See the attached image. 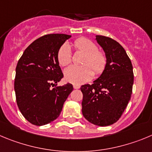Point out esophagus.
<instances>
[{
	"label": "esophagus",
	"mask_w": 152,
	"mask_h": 152,
	"mask_svg": "<svg viewBox=\"0 0 152 152\" xmlns=\"http://www.w3.org/2000/svg\"><path fill=\"white\" fill-rule=\"evenodd\" d=\"M73 88H74L75 89H79V88H80V86H79V85H77V84H74L73 85Z\"/></svg>",
	"instance_id": "1"
}]
</instances>
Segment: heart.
I'll return each instance as SVG.
<instances>
[{
    "instance_id": "b5f03b06",
    "label": "heart",
    "mask_w": 152,
    "mask_h": 152,
    "mask_svg": "<svg viewBox=\"0 0 152 152\" xmlns=\"http://www.w3.org/2000/svg\"><path fill=\"white\" fill-rule=\"evenodd\" d=\"M74 46L79 52L86 55L83 61V66L71 65L64 70V77L67 82L73 84H82L90 80L94 76L100 75L106 66L107 59L105 53L98 50L97 46L87 38H79L74 41ZM57 59L61 66H66L72 61L70 46L65 42L59 49ZM93 70V72L92 70Z\"/></svg>"
}]
</instances>
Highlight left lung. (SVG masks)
<instances>
[{"instance_id": "8db88e82", "label": "left lung", "mask_w": 152, "mask_h": 152, "mask_svg": "<svg viewBox=\"0 0 152 152\" xmlns=\"http://www.w3.org/2000/svg\"><path fill=\"white\" fill-rule=\"evenodd\" d=\"M96 40L107 59L104 71L92 85L81 86L82 112L89 122L109 126L121 118L130 100L134 84L133 66L124 48L113 39L101 35Z\"/></svg>"}]
</instances>
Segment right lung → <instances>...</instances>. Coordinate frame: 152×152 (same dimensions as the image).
<instances>
[{
    "label": "right lung",
    "mask_w": 152,
    "mask_h": 152,
    "mask_svg": "<svg viewBox=\"0 0 152 152\" xmlns=\"http://www.w3.org/2000/svg\"><path fill=\"white\" fill-rule=\"evenodd\" d=\"M70 37L63 34L44 35L34 41L18 60L14 82L16 103L32 124L42 126L55 120L73 90L69 83L57 86L64 77L57 54Z\"/></svg>",
    "instance_id": "obj_1"
}]
</instances>
